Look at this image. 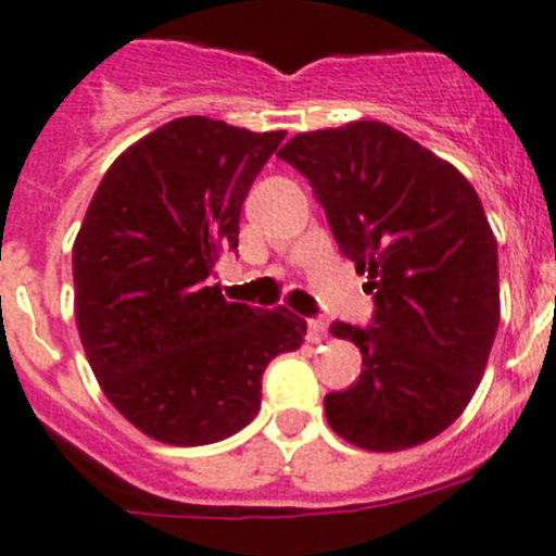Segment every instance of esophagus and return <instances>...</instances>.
<instances>
[{"mask_svg":"<svg viewBox=\"0 0 556 556\" xmlns=\"http://www.w3.org/2000/svg\"><path fill=\"white\" fill-rule=\"evenodd\" d=\"M328 336V325L323 319H308V341H323Z\"/></svg>","mask_w":556,"mask_h":556,"instance_id":"1","label":"esophagus"}]
</instances>
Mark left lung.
<instances>
[{"label":"left lung","instance_id":"1","mask_svg":"<svg viewBox=\"0 0 556 556\" xmlns=\"http://www.w3.org/2000/svg\"><path fill=\"white\" fill-rule=\"evenodd\" d=\"M278 156L308 178L375 300L369 328L330 325L364 369L325 396L328 425L369 452L425 444L475 396L496 339L498 253L480 195L380 121L303 131Z\"/></svg>","mask_w":556,"mask_h":556}]
</instances>
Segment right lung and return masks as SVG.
I'll list each match as a JSON object with an SVG mask.
<instances>
[{
    "label": "right lung",
    "instance_id": "obj_1",
    "mask_svg": "<svg viewBox=\"0 0 556 556\" xmlns=\"http://www.w3.org/2000/svg\"><path fill=\"white\" fill-rule=\"evenodd\" d=\"M283 137L203 115L170 121L112 162L76 233V328L90 369L162 444H215L251 425L267 364L303 344L305 319L228 303L212 287Z\"/></svg>",
    "mask_w": 556,
    "mask_h": 556
}]
</instances>
